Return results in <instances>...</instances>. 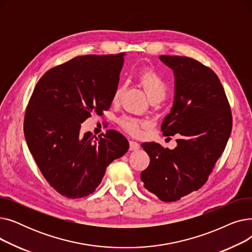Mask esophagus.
Wrapping results in <instances>:
<instances>
[{"label": "esophagus", "instance_id": "1", "mask_svg": "<svg viewBox=\"0 0 252 252\" xmlns=\"http://www.w3.org/2000/svg\"><path fill=\"white\" fill-rule=\"evenodd\" d=\"M140 148L139 143L135 142V141H129V150L134 151V150H138Z\"/></svg>", "mask_w": 252, "mask_h": 252}]
</instances>
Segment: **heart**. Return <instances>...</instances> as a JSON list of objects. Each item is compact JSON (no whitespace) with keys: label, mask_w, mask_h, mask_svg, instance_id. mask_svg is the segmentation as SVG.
Segmentation results:
<instances>
[{"label":"heart","mask_w":252,"mask_h":252,"mask_svg":"<svg viewBox=\"0 0 252 252\" xmlns=\"http://www.w3.org/2000/svg\"><path fill=\"white\" fill-rule=\"evenodd\" d=\"M138 78L141 86L143 87L145 93H146L150 100H162L165 97L168 87L165 79L157 71L151 68H146L139 73ZM123 92L124 87H118L114 92L112 101H118V99L121 98L123 94ZM121 125L130 135L138 136L141 133L142 127L146 126L147 124L146 122L142 121V119H138L131 116H125L121 119Z\"/></svg>","instance_id":"obj_1"}]
</instances>
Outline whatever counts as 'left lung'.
<instances>
[{
  "instance_id": "8db88e82",
  "label": "left lung",
  "mask_w": 252,
  "mask_h": 252,
  "mask_svg": "<svg viewBox=\"0 0 252 252\" xmlns=\"http://www.w3.org/2000/svg\"><path fill=\"white\" fill-rule=\"evenodd\" d=\"M159 59L175 74V101L161 130L180 138L173 150L154 142L141 145L150 157L141 180L160 200L173 202L206 183L226 148L232 113L218 75L207 66L189 57Z\"/></svg>"
}]
</instances>
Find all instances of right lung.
Listing matches in <instances>:
<instances>
[{"label": "right lung", "mask_w": 252, "mask_h": 252, "mask_svg": "<svg viewBox=\"0 0 252 252\" xmlns=\"http://www.w3.org/2000/svg\"><path fill=\"white\" fill-rule=\"evenodd\" d=\"M125 53L74 57L48 70L34 87L24 116V136L39 170L67 198H82L99 186L107 167L128 150L121 133L81 135L91 113L111 106Z\"/></svg>", "instance_id": "add662e5"}]
</instances>
